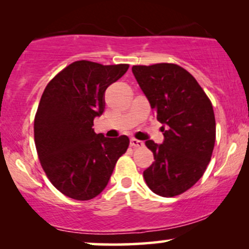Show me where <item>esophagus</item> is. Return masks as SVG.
Masks as SVG:
<instances>
[{
    "label": "esophagus",
    "instance_id": "1",
    "mask_svg": "<svg viewBox=\"0 0 249 249\" xmlns=\"http://www.w3.org/2000/svg\"><path fill=\"white\" fill-rule=\"evenodd\" d=\"M130 145L132 147H142L144 146V142L138 141V139H136V138H132L130 141Z\"/></svg>",
    "mask_w": 249,
    "mask_h": 249
}]
</instances>
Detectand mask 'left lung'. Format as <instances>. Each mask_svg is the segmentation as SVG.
<instances>
[{
  "instance_id": "obj_1",
  "label": "left lung",
  "mask_w": 249,
  "mask_h": 249,
  "mask_svg": "<svg viewBox=\"0 0 249 249\" xmlns=\"http://www.w3.org/2000/svg\"><path fill=\"white\" fill-rule=\"evenodd\" d=\"M132 72L164 132L162 144L145 142L154 162L144 171V179L158 196H178L201 178L212 157V103L196 78L177 64L134 65Z\"/></svg>"
}]
</instances>
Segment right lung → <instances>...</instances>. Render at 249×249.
Masks as SVG:
<instances>
[{
    "mask_svg": "<svg viewBox=\"0 0 249 249\" xmlns=\"http://www.w3.org/2000/svg\"><path fill=\"white\" fill-rule=\"evenodd\" d=\"M128 69L77 61L53 77L41 97L34 123L36 150L51 184L64 196L90 200L107 187L128 138L93 130L105 108V91Z\"/></svg>",
    "mask_w": 249,
    "mask_h": 249,
    "instance_id": "right-lung-1",
    "label": "right lung"
}]
</instances>
